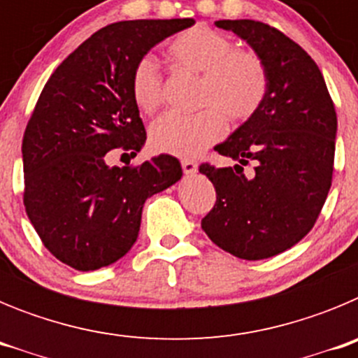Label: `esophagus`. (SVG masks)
<instances>
[{"label":"esophagus","instance_id":"34e87169","mask_svg":"<svg viewBox=\"0 0 358 358\" xmlns=\"http://www.w3.org/2000/svg\"><path fill=\"white\" fill-rule=\"evenodd\" d=\"M181 166H182V170H185V173H195L197 172V161H194V159H182L181 161Z\"/></svg>","mask_w":358,"mask_h":358}]
</instances>
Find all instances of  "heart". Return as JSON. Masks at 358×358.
I'll list each match as a JSON object with an SVG mask.
<instances>
[{"instance_id":"obj_1","label":"heart","mask_w":358,"mask_h":358,"mask_svg":"<svg viewBox=\"0 0 358 358\" xmlns=\"http://www.w3.org/2000/svg\"><path fill=\"white\" fill-rule=\"evenodd\" d=\"M166 57L177 69L201 75L195 115L169 113L152 123L150 145L172 156L192 157L226 134V116L235 123L251 120L268 91V69L255 50L235 48L222 31L206 24L182 30L166 44ZM136 107L152 115L163 102V78L152 57H141L131 71Z\"/></svg>"}]
</instances>
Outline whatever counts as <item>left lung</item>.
Segmentation results:
<instances>
[{
	"label": "left lung",
	"mask_w": 358,
	"mask_h": 358,
	"mask_svg": "<svg viewBox=\"0 0 358 358\" xmlns=\"http://www.w3.org/2000/svg\"><path fill=\"white\" fill-rule=\"evenodd\" d=\"M217 27L260 53L268 91L258 113L215 147L238 164L199 166L217 192L201 224L224 251L264 260L296 245L319 218L334 176L337 115L321 69L283 31L252 19Z\"/></svg>",
	"instance_id": "8db88e82"
}]
</instances>
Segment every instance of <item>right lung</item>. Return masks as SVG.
Listing matches in <instances>:
<instances>
[{"mask_svg": "<svg viewBox=\"0 0 358 358\" xmlns=\"http://www.w3.org/2000/svg\"><path fill=\"white\" fill-rule=\"evenodd\" d=\"M192 23L109 24L44 84L23 136V202L44 248L62 264L77 271L115 264L138 238L145 201L181 179V163L169 154L125 166H107L106 154L140 152L147 132L131 96L132 68Z\"/></svg>", "mask_w": 358, "mask_h": 358, "instance_id": "add662e5", "label": "right lung"}]
</instances>
